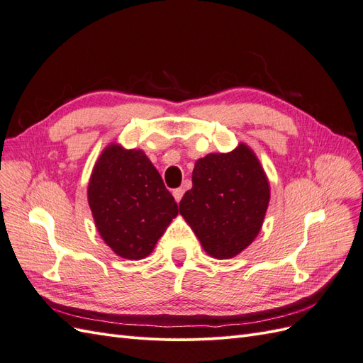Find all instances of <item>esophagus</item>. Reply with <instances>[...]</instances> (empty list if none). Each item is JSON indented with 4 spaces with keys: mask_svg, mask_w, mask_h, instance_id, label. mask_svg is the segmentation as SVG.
I'll return each mask as SVG.
<instances>
[{
    "mask_svg": "<svg viewBox=\"0 0 363 363\" xmlns=\"http://www.w3.org/2000/svg\"><path fill=\"white\" fill-rule=\"evenodd\" d=\"M183 189L182 188H179V189H174L172 191V195H174V199H175V201L177 203H180V200H182V196H183Z\"/></svg>",
    "mask_w": 363,
    "mask_h": 363,
    "instance_id": "1",
    "label": "esophagus"
}]
</instances>
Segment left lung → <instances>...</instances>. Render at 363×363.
Instances as JSON below:
<instances>
[{"label": "left lung", "instance_id": "left-lung-1", "mask_svg": "<svg viewBox=\"0 0 363 363\" xmlns=\"http://www.w3.org/2000/svg\"><path fill=\"white\" fill-rule=\"evenodd\" d=\"M262 164L247 144L230 152H211L195 162L192 189L180 213L208 256L232 259L260 232L271 196Z\"/></svg>", "mask_w": 363, "mask_h": 363}]
</instances>
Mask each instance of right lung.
<instances>
[{
    "label": "right lung",
    "instance_id": "add662e5",
    "mask_svg": "<svg viewBox=\"0 0 363 363\" xmlns=\"http://www.w3.org/2000/svg\"><path fill=\"white\" fill-rule=\"evenodd\" d=\"M95 227L115 255L140 260L179 215V206L142 150L107 145L87 184Z\"/></svg>",
    "mask_w": 363,
    "mask_h": 363
}]
</instances>
